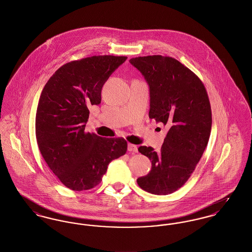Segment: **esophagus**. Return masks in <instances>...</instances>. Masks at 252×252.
<instances>
[{
	"mask_svg": "<svg viewBox=\"0 0 252 252\" xmlns=\"http://www.w3.org/2000/svg\"><path fill=\"white\" fill-rule=\"evenodd\" d=\"M127 150H128L129 152H134V153H136V152L138 151L137 146L131 144H128V145H127Z\"/></svg>",
	"mask_w": 252,
	"mask_h": 252,
	"instance_id": "esophagus-1",
	"label": "esophagus"
}]
</instances>
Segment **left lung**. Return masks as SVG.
<instances>
[{"label": "left lung", "mask_w": 252, "mask_h": 252, "mask_svg": "<svg viewBox=\"0 0 252 252\" xmlns=\"http://www.w3.org/2000/svg\"><path fill=\"white\" fill-rule=\"evenodd\" d=\"M129 62L149 86V118L169 127L160 151L138 148L152 166L137 183L146 192L165 195L184 185L203 155L212 129L209 97L201 80L173 58L148 56Z\"/></svg>", "instance_id": "obj_1"}]
</instances>
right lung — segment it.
<instances>
[{
	"label": "right lung",
	"instance_id": "1",
	"mask_svg": "<svg viewBox=\"0 0 252 252\" xmlns=\"http://www.w3.org/2000/svg\"><path fill=\"white\" fill-rule=\"evenodd\" d=\"M126 59L94 56L66 63L42 90L36 114L37 145L51 171L72 191L95 187L109 162L126 152L124 138L85 132L89 107L101 103L103 85Z\"/></svg>",
	"mask_w": 252,
	"mask_h": 252
}]
</instances>
